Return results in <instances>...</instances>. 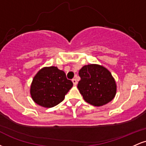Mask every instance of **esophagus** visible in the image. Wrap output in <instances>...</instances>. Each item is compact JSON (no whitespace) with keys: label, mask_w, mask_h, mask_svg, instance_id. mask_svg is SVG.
<instances>
[{"label":"esophagus","mask_w":146,"mask_h":146,"mask_svg":"<svg viewBox=\"0 0 146 146\" xmlns=\"http://www.w3.org/2000/svg\"><path fill=\"white\" fill-rule=\"evenodd\" d=\"M72 82H73V84L74 85H77V84H78V82H77L76 79H73V80H72Z\"/></svg>","instance_id":"obj_1"}]
</instances>
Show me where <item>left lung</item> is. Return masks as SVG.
Here are the masks:
<instances>
[{"label":"left lung","instance_id":"8db88e82","mask_svg":"<svg viewBox=\"0 0 146 146\" xmlns=\"http://www.w3.org/2000/svg\"><path fill=\"white\" fill-rule=\"evenodd\" d=\"M81 78L78 88L87 103L102 106L113 100L117 84L111 73L104 66L95 64L85 65L79 71Z\"/></svg>","mask_w":146,"mask_h":146}]
</instances>
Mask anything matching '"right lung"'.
I'll return each mask as SVG.
<instances>
[{"label": "right lung", "instance_id": "obj_1", "mask_svg": "<svg viewBox=\"0 0 146 146\" xmlns=\"http://www.w3.org/2000/svg\"><path fill=\"white\" fill-rule=\"evenodd\" d=\"M73 86L63 71L56 66L41 68L35 75L30 94L35 103L44 108H51L62 102Z\"/></svg>", "mask_w": 146, "mask_h": 146}]
</instances>
